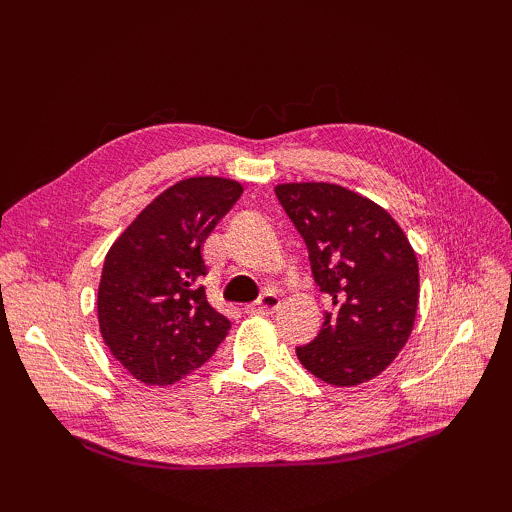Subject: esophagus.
Segmentation results:
<instances>
[{
	"label": "esophagus",
	"mask_w": 512,
	"mask_h": 512,
	"mask_svg": "<svg viewBox=\"0 0 512 512\" xmlns=\"http://www.w3.org/2000/svg\"><path fill=\"white\" fill-rule=\"evenodd\" d=\"M281 306V299L279 295H275L273 290L264 292L262 297H259L255 303H248V306L244 308L248 314H273L275 310H279Z\"/></svg>",
	"instance_id": "34e87169"
}]
</instances>
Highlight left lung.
I'll use <instances>...</instances> for the list:
<instances>
[{
	"mask_svg": "<svg viewBox=\"0 0 512 512\" xmlns=\"http://www.w3.org/2000/svg\"><path fill=\"white\" fill-rule=\"evenodd\" d=\"M275 193L308 246L314 281L332 299L317 339L297 347L299 361L328 385L367 383L413 330L416 253L383 206L339 184L288 182Z\"/></svg>",
	"mask_w": 512,
	"mask_h": 512,
	"instance_id": "obj_1",
	"label": "left lung"
}]
</instances>
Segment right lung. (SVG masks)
<instances>
[{"instance_id": "obj_1", "label": "right lung", "mask_w": 512, "mask_h": 512, "mask_svg": "<svg viewBox=\"0 0 512 512\" xmlns=\"http://www.w3.org/2000/svg\"><path fill=\"white\" fill-rule=\"evenodd\" d=\"M244 187L198 176L162 191L107 250L99 328L112 356L145 385H173L215 354L231 321L206 301L204 239Z\"/></svg>"}]
</instances>
